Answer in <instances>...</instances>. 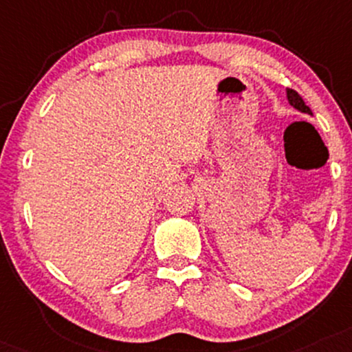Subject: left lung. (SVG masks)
I'll return each mask as SVG.
<instances>
[{
	"label": "left lung",
	"mask_w": 352,
	"mask_h": 352,
	"mask_svg": "<svg viewBox=\"0 0 352 352\" xmlns=\"http://www.w3.org/2000/svg\"><path fill=\"white\" fill-rule=\"evenodd\" d=\"M287 100H289V103L292 104V107H294L295 109H298L300 113H307V114H310V116L313 114L311 109L308 108L307 104H305L302 96H300L295 90H290V88H287Z\"/></svg>",
	"instance_id": "left-lung-1"
}]
</instances>
